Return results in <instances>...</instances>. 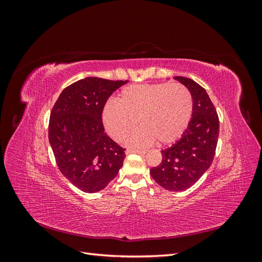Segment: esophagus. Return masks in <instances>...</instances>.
Listing matches in <instances>:
<instances>
[{
	"label": "esophagus",
	"mask_w": 262,
	"mask_h": 262,
	"mask_svg": "<svg viewBox=\"0 0 262 262\" xmlns=\"http://www.w3.org/2000/svg\"><path fill=\"white\" fill-rule=\"evenodd\" d=\"M126 154H132V153H136V154H145L146 150L145 149H133V148H128L125 150Z\"/></svg>",
	"instance_id": "esophagus-1"
}]
</instances>
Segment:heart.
<instances>
[{
  "label": "heart",
  "instance_id": "heart-1",
  "mask_svg": "<svg viewBox=\"0 0 262 262\" xmlns=\"http://www.w3.org/2000/svg\"><path fill=\"white\" fill-rule=\"evenodd\" d=\"M193 110L192 96L179 83L132 85L123 89L118 101L105 102L101 119L107 133L120 141L137 123L139 128L125 137L132 147L171 144L188 128Z\"/></svg>",
  "mask_w": 262,
  "mask_h": 262
}]
</instances>
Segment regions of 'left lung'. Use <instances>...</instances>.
Listing matches in <instances>:
<instances>
[{
  "instance_id": "obj_1",
  "label": "left lung",
  "mask_w": 262,
  "mask_h": 262,
  "mask_svg": "<svg viewBox=\"0 0 262 262\" xmlns=\"http://www.w3.org/2000/svg\"><path fill=\"white\" fill-rule=\"evenodd\" d=\"M173 78L185 85L191 94L192 117L181 139L162 150V163L150 168L149 172L164 189L184 191L210 168L215 155L220 121L216 109L202 86L188 77Z\"/></svg>"
}]
</instances>
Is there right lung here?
Returning a JSON list of instances; mask_svg holds the SVG:
<instances>
[{"label": "right lung", "instance_id": "add662e5", "mask_svg": "<svg viewBox=\"0 0 262 262\" xmlns=\"http://www.w3.org/2000/svg\"><path fill=\"white\" fill-rule=\"evenodd\" d=\"M128 81L85 77L62 91L51 110L49 143L62 175L87 193L104 189L115 179L124 150L105 133V102Z\"/></svg>", "mask_w": 262, "mask_h": 262}]
</instances>
